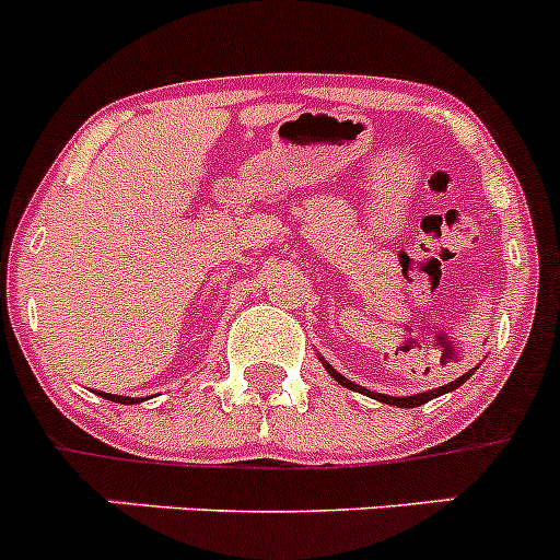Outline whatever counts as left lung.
Here are the masks:
<instances>
[{
    "label": "left lung",
    "mask_w": 560,
    "mask_h": 560,
    "mask_svg": "<svg viewBox=\"0 0 560 560\" xmlns=\"http://www.w3.org/2000/svg\"><path fill=\"white\" fill-rule=\"evenodd\" d=\"M324 363V360H322ZM327 365V371H329V376H332L335 382H340V385L343 387H349V390H357V393H369L371 398H376V401H382V404H396V407H420V404H425V401H431V398H436V396H443V393H451V390H456V387L462 385V382H467L470 380V374H465V376H459V380H454L451 382V385H443V387H434V390H429V393H418V396H404V398H398V396H385V393H371V390H363V387L360 385H354V382H349L346 380V376H340L338 371L332 369V365L329 363H324Z\"/></svg>",
    "instance_id": "left-lung-1"
}]
</instances>
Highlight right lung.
Returning a JSON list of instances; mask_svg holds the SVG:
<instances>
[{
  "mask_svg": "<svg viewBox=\"0 0 560 560\" xmlns=\"http://www.w3.org/2000/svg\"><path fill=\"white\" fill-rule=\"evenodd\" d=\"M101 396L109 398V401H115V404H137L135 398H129V396H115V393H101Z\"/></svg>",
  "mask_w": 560,
  "mask_h": 560,
  "instance_id": "right-lung-1",
  "label": "right lung"
}]
</instances>
